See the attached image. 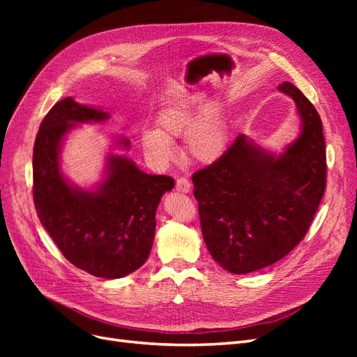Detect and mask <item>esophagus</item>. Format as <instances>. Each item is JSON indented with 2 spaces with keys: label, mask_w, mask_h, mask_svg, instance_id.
Instances as JSON below:
<instances>
[{
  "label": "esophagus",
  "mask_w": 357,
  "mask_h": 357,
  "mask_svg": "<svg viewBox=\"0 0 357 357\" xmlns=\"http://www.w3.org/2000/svg\"><path fill=\"white\" fill-rule=\"evenodd\" d=\"M176 189L177 192H181V193H188L190 190V183L188 178L181 177V178H177L176 181Z\"/></svg>",
  "instance_id": "34e87169"
}]
</instances>
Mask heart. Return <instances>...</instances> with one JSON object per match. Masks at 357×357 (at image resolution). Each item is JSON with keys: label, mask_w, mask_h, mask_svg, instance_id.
<instances>
[{"label": "heart", "mask_w": 357, "mask_h": 357, "mask_svg": "<svg viewBox=\"0 0 357 357\" xmlns=\"http://www.w3.org/2000/svg\"><path fill=\"white\" fill-rule=\"evenodd\" d=\"M156 129L147 128L139 132L147 159L156 167H165L174 158L171 142L183 138V150L189 160L211 165L228 152L229 128L219 105L208 104L199 93H188L159 110L155 119Z\"/></svg>", "instance_id": "1"}]
</instances>
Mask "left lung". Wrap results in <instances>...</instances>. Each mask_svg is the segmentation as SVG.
I'll list each match as a JSON object with an SVG mask.
<instances>
[{"instance_id": "left-lung-1", "label": "left lung", "mask_w": 357, "mask_h": 357, "mask_svg": "<svg viewBox=\"0 0 357 357\" xmlns=\"http://www.w3.org/2000/svg\"><path fill=\"white\" fill-rule=\"evenodd\" d=\"M278 91L295 101L296 139L275 155L238 135L222 159L192 177L201 231L213 259L232 274L275 264L304 238L326 188L321 121L296 86Z\"/></svg>"}]
</instances>
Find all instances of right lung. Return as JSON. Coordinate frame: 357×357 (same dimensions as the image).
I'll return each mask as SVG.
<instances>
[{"instance_id": "add662e5", "label": "right lung", "mask_w": 357, "mask_h": 357, "mask_svg": "<svg viewBox=\"0 0 357 357\" xmlns=\"http://www.w3.org/2000/svg\"><path fill=\"white\" fill-rule=\"evenodd\" d=\"M107 119V112L71 96L53 105L36 138L32 193L41 225L67 261L95 277L122 278L147 261L158 205L174 180L146 174L129 158L109 155L96 186L83 189L71 183L61 169L66 135L80 123ZM116 144L129 149V139L117 137Z\"/></svg>"}]
</instances>
